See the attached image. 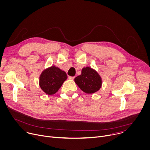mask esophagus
I'll list each match as a JSON object with an SVG mask.
<instances>
[{
	"label": "esophagus",
	"instance_id": "obj_1",
	"mask_svg": "<svg viewBox=\"0 0 150 150\" xmlns=\"http://www.w3.org/2000/svg\"><path fill=\"white\" fill-rule=\"evenodd\" d=\"M68 78H69V79H72H72H74L75 78V77H74V76H69Z\"/></svg>",
	"mask_w": 150,
	"mask_h": 150
}]
</instances>
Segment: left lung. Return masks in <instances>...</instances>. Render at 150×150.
I'll return each instance as SVG.
<instances>
[{
    "label": "left lung",
    "instance_id": "1",
    "mask_svg": "<svg viewBox=\"0 0 150 150\" xmlns=\"http://www.w3.org/2000/svg\"><path fill=\"white\" fill-rule=\"evenodd\" d=\"M75 82L80 89L86 93L98 91L102 85V80L96 71L89 67L83 68L81 75L75 78Z\"/></svg>",
    "mask_w": 150,
    "mask_h": 150
}]
</instances>
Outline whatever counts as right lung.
I'll return each mask as SVG.
<instances>
[{"instance_id": "add662e5", "label": "right lung", "mask_w": 150, "mask_h": 150, "mask_svg": "<svg viewBox=\"0 0 150 150\" xmlns=\"http://www.w3.org/2000/svg\"><path fill=\"white\" fill-rule=\"evenodd\" d=\"M68 76L65 72L55 66L44 70L39 78V85L47 95H53L58 92Z\"/></svg>"}]
</instances>
